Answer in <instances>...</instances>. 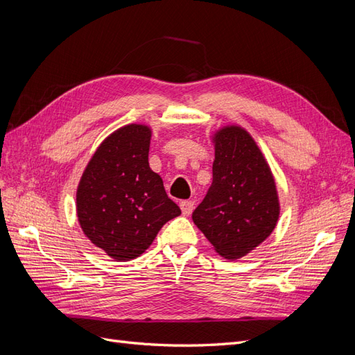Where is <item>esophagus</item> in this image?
I'll return each mask as SVG.
<instances>
[{"mask_svg":"<svg viewBox=\"0 0 355 355\" xmlns=\"http://www.w3.org/2000/svg\"><path fill=\"white\" fill-rule=\"evenodd\" d=\"M180 208H181L182 215H190L194 209V202L193 200H182L180 203Z\"/></svg>","mask_w":355,"mask_h":355,"instance_id":"1","label":"esophagus"}]
</instances>
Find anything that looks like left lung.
Wrapping results in <instances>:
<instances>
[{"label":"left lung","instance_id":"obj_1","mask_svg":"<svg viewBox=\"0 0 355 355\" xmlns=\"http://www.w3.org/2000/svg\"><path fill=\"white\" fill-rule=\"evenodd\" d=\"M214 143L212 184L191 218L216 252L237 259L276 227L277 190L264 156L243 128L225 127Z\"/></svg>","mask_w":355,"mask_h":355}]
</instances>
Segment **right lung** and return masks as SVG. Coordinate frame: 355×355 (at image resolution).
Here are the masks:
<instances>
[{
  "mask_svg": "<svg viewBox=\"0 0 355 355\" xmlns=\"http://www.w3.org/2000/svg\"><path fill=\"white\" fill-rule=\"evenodd\" d=\"M150 128L131 123L110 134L91 157L76 191L83 232L116 261L140 257L165 223L181 214L148 166Z\"/></svg>",
  "mask_w": 355,
  "mask_h": 355,
  "instance_id": "add662e5",
  "label": "right lung"
}]
</instances>
